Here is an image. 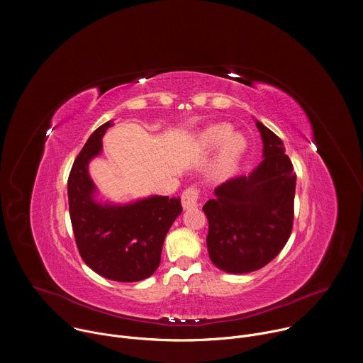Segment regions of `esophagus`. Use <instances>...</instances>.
I'll list each match as a JSON object with an SVG mask.
<instances>
[{
	"label": "esophagus",
	"mask_w": 363,
	"mask_h": 363,
	"mask_svg": "<svg viewBox=\"0 0 363 363\" xmlns=\"http://www.w3.org/2000/svg\"><path fill=\"white\" fill-rule=\"evenodd\" d=\"M201 196V191L198 186H189L182 192V206L184 209H191L198 206V201Z\"/></svg>",
	"instance_id": "obj_1"
}]
</instances>
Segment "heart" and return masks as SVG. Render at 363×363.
Segmentation results:
<instances>
[{"mask_svg":"<svg viewBox=\"0 0 363 363\" xmlns=\"http://www.w3.org/2000/svg\"><path fill=\"white\" fill-rule=\"evenodd\" d=\"M220 143L223 144H222L218 167H219V171L228 172L236 165L239 157L242 155L247 147V143L242 135L230 134V127L226 124H216V125L208 127L199 135V140H198V144L202 150L215 148Z\"/></svg>","mask_w":363,"mask_h":363,"instance_id":"1","label":"heart"}]
</instances>
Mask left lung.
I'll use <instances>...</instances> for the list:
<instances>
[{
	"instance_id": "left-lung-1",
	"label": "left lung",
	"mask_w": 363,
	"mask_h": 363,
	"mask_svg": "<svg viewBox=\"0 0 363 363\" xmlns=\"http://www.w3.org/2000/svg\"><path fill=\"white\" fill-rule=\"evenodd\" d=\"M264 161L250 177H236L215 189L203 205L206 247L222 271L248 274L268 265L285 247L294 225L296 175L281 138L259 121Z\"/></svg>"
}]
</instances>
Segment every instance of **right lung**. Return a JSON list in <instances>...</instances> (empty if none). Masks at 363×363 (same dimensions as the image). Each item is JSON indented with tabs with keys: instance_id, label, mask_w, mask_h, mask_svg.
Masks as SVG:
<instances>
[{
	"instance_id": "obj_1",
	"label": "right lung",
	"mask_w": 363,
	"mask_h": 363,
	"mask_svg": "<svg viewBox=\"0 0 363 363\" xmlns=\"http://www.w3.org/2000/svg\"><path fill=\"white\" fill-rule=\"evenodd\" d=\"M112 124L96 128L75 158L68 177V203L75 244L82 261L98 275L118 282L151 277L161 262L164 239L182 212L181 198L151 196L125 206L101 205L88 162L99 154Z\"/></svg>"
}]
</instances>
